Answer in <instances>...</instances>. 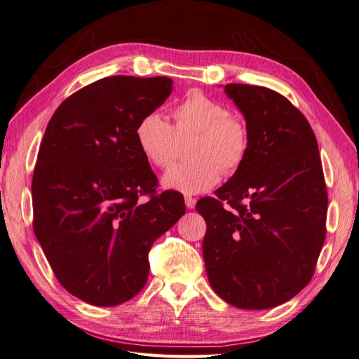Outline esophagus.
<instances>
[{
    "label": "esophagus",
    "mask_w": 359,
    "mask_h": 359,
    "mask_svg": "<svg viewBox=\"0 0 359 359\" xmlns=\"http://www.w3.org/2000/svg\"><path fill=\"white\" fill-rule=\"evenodd\" d=\"M186 206L189 210H193L194 206H196V199L191 198V196H186Z\"/></svg>",
    "instance_id": "34e87169"
}]
</instances>
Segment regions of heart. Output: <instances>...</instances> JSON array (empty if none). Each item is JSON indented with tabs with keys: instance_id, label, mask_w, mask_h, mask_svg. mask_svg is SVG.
<instances>
[{
	"instance_id": "obj_1",
	"label": "heart",
	"mask_w": 359,
	"mask_h": 359,
	"mask_svg": "<svg viewBox=\"0 0 359 359\" xmlns=\"http://www.w3.org/2000/svg\"><path fill=\"white\" fill-rule=\"evenodd\" d=\"M173 126L158 112L139 119L136 145L156 168H168L175 160L180 144H189L193 160L172 166L161 178L163 187L184 194L210 190L220 181L222 170L232 173L243 165L248 151L245 124L229 115V109L211 97L191 91L172 112Z\"/></svg>"
}]
</instances>
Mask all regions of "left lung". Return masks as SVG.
Instances as JSON below:
<instances>
[{
	"label": "left lung",
	"instance_id": "obj_1",
	"mask_svg": "<svg viewBox=\"0 0 359 359\" xmlns=\"http://www.w3.org/2000/svg\"><path fill=\"white\" fill-rule=\"evenodd\" d=\"M245 119L248 151L231 180L196 210L214 292L244 310L280 306L309 285L325 241L328 194L318 140L286 97L227 83Z\"/></svg>",
	"mask_w": 359,
	"mask_h": 359
}]
</instances>
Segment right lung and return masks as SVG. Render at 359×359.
Wrapping results in <instances>:
<instances>
[{
    "mask_svg": "<svg viewBox=\"0 0 359 359\" xmlns=\"http://www.w3.org/2000/svg\"><path fill=\"white\" fill-rule=\"evenodd\" d=\"M170 78L111 76L76 91L52 115L32 175L34 233L61 286L97 307L132 299L148 252L186 214L157 177L135 128L172 93ZM149 194L144 203L140 196Z\"/></svg>",
    "mask_w": 359,
    "mask_h": 359,
    "instance_id": "1",
    "label": "right lung"
}]
</instances>
